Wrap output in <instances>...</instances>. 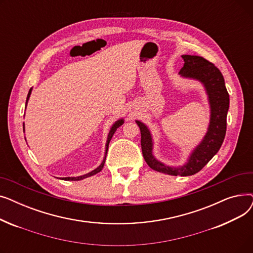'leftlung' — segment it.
<instances>
[{
  "label": "left lung",
  "mask_w": 253,
  "mask_h": 253,
  "mask_svg": "<svg viewBox=\"0 0 253 253\" xmlns=\"http://www.w3.org/2000/svg\"><path fill=\"white\" fill-rule=\"evenodd\" d=\"M184 64L179 75L185 79L200 82L206 91L210 108V120L206 134L192 151L188 161L181 166H169L160 162L153 154L154 140L150 129L136 120L140 129L141 151L145 162L154 170L169 175L189 176L200 171L219 151L227 131V115L230 96L224 79L216 66L197 55H181Z\"/></svg>",
  "instance_id": "left-lung-1"
}]
</instances>
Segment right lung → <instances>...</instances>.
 Here are the masks:
<instances>
[{
    "label": "right lung",
    "instance_id": "right-lung-1",
    "mask_svg": "<svg viewBox=\"0 0 253 253\" xmlns=\"http://www.w3.org/2000/svg\"><path fill=\"white\" fill-rule=\"evenodd\" d=\"M32 90H33V88H31V89H30V91H29V94H28V97H26L25 108H26V105H28V101H29L30 96H31V94H32ZM123 124H124V119H119L118 121H116V122L112 125V127H111V129H110V132H109V134H108V138H106V143H105V152H104L103 160H102L101 164H100L97 168H95L94 170H92V171L88 172V173H86V174H84V175H80V176H76V177H61V179H63V180H81V179H84V178L90 177V176H92V175H94V174L98 173V172H100V171H101V169H102V168H103V166H104V162H105L106 154H108V150H109V144H110V141H111V139H112V137H113L114 133L116 132V130H117L120 126H122ZM23 131H24V123H23Z\"/></svg>",
    "mask_w": 253,
    "mask_h": 253
}]
</instances>
